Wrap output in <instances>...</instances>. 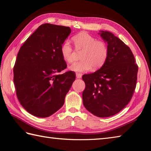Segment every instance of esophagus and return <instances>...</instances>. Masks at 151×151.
<instances>
[{"mask_svg": "<svg viewBox=\"0 0 151 151\" xmlns=\"http://www.w3.org/2000/svg\"><path fill=\"white\" fill-rule=\"evenodd\" d=\"M76 77L77 79H81L82 77V75L81 74H79V73H76Z\"/></svg>", "mask_w": 151, "mask_h": 151, "instance_id": "obj_1", "label": "esophagus"}]
</instances>
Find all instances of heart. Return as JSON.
Wrapping results in <instances>:
<instances>
[{"instance_id":"heart-1","label":"heart","mask_w":151,"mask_h":151,"mask_svg":"<svg viewBox=\"0 0 151 151\" xmlns=\"http://www.w3.org/2000/svg\"><path fill=\"white\" fill-rule=\"evenodd\" d=\"M76 49L82 51V60L73 63L69 67L72 71L85 72L101 68L108 57V48L106 43L96 40L94 37L86 32H81L72 37ZM60 53L63 60L67 63L74 61V51L69 41L66 40L60 47Z\"/></svg>"}]
</instances>
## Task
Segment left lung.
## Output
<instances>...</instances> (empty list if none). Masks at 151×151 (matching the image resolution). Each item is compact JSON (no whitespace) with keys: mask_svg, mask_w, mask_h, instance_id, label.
I'll return each instance as SVG.
<instances>
[{"mask_svg":"<svg viewBox=\"0 0 151 151\" xmlns=\"http://www.w3.org/2000/svg\"><path fill=\"white\" fill-rule=\"evenodd\" d=\"M98 34L108 44V57L98 70L83 76V101L87 110L102 118L116 115L130 102L138 66L130 48L120 39L107 31Z\"/></svg>","mask_w":151,"mask_h":151,"instance_id":"obj_1","label":"left lung"}]
</instances>
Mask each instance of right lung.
<instances>
[{
  "label": "right lung",
  "instance_id": "obj_1",
  "mask_svg": "<svg viewBox=\"0 0 151 151\" xmlns=\"http://www.w3.org/2000/svg\"><path fill=\"white\" fill-rule=\"evenodd\" d=\"M70 33L69 27L42 24L18 52L14 83L21 104L32 115L48 117L64 104L76 74L58 73L67 67L60 50Z\"/></svg>",
  "mask_w": 151,
  "mask_h": 151
}]
</instances>
